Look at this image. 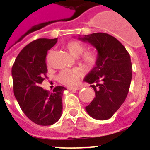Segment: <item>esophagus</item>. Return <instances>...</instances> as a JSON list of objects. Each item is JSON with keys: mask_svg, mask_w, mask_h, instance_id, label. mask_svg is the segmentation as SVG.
I'll return each instance as SVG.
<instances>
[{"mask_svg": "<svg viewBox=\"0 0 150 150\" xmlns=\"http://www.w3.org/2000/svg\"><path fill=\"white\" fill-rule=\"evenodd\" d=\"M80 88H81V87H79V86H77V87H71V88H70V87H69V88H67V89L68 90H79V89H80Z\"/></svg>", "mask_w": 150, "mask_h": 150, "instance_id": "obj_1", "label": "esophagus"}]
</instances>
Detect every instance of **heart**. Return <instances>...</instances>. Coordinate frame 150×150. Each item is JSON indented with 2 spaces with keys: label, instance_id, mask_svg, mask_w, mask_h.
<instances>
[{
  "label": "heart",
  "instance_id": "heart-1",
  "mask_svg": "<svg viewBox=\"0 0 150 150\" xmlns=\"http://www.w3.org/2000/svg\"><path fill=\"white\" fill-rule=\"evenodd\" d=\"M64 48L74 57H78V60L81 64L88 70H91L96 66L98 56L95 52L85 50V46L78 40H70L64 45ZM83 69L74 67L71 69L62 70L57 76V80L67 86H74L79 82V77L83 75Z\"/></svg>",
  "mask_w": 150,
  "mask_h": 150
}]
</instances>
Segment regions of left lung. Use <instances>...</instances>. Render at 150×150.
I'll use <instances>...</instances> for the list:
<instances>
[{
	"label": "left lung",
	"instance_id": "left-lung-1",
	"mask_svg": "<svg viewBox=\"0 0 150 150\" xmlns=\"http://www.w3.org/2000/svg\"><path fill=\"white\" fill-rule=\"evenodd\" d=\"M79 40L88 42L98 50V61L85 77L95 92V98L86 107L94 119L108 120L119 110L129 91L132 78L130 55L114 37L106 33H94Z\"/></svg>",
	"mask_w": 150,
	"mask_h": 150
}]
</instances>
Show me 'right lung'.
<instances>
[{"mask_svg":"<svg viewBox=\"0 0 150 150\" xmlns=\"http://www.w3.org/2000/svg\"><path fill=\"white\" fill-rule=\"evenodd\" d=\"M57 38H40L25 46L12 67L13 92L25 116L39 125H51L62 116L63 86L50 93L40 84L46 78L47 52Z\"/></svg>","mask_w":150,"mask_h":150,"instance_id":"1","label":"right lung"}]
</instances>
